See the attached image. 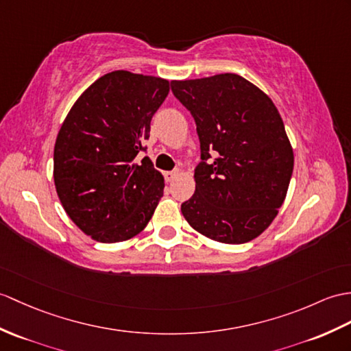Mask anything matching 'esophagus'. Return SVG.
I'll list each match as a JSON object with an SVG mask.
<instances>
[{
  "label": "esophagus",
  "instance_id": "1",
  "mask_svg": "<svg viewBox=\"0 0 351 351\" xmlns=\"http://www.w3.org/2000/svg\"><path fill=\"white\" fill-rule=\"evenodd\" d=\"M178 175H179L178 170H173V172H166V173H165V179H166V182H172L173 179H175Z\"/></svg>",
  "mask_w": 351,
  "mask_h": 351
}]
</instances>
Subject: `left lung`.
Instances as JSON below:
<instances>
[{
	"label": "left lung",
	"instance_id": "1",
	"mask_svg": "<svg viewBox=\"0 0 351 351\" xmlns=\"http://www.w3.org/2000/svg\"><path fill=\"white\" fill-rule=\"evenodd\" d=\"M170 85L193 115L200 141L195 191L181 205L182 215L217 242L252 241L278 214L295 165L278 109L234 73Z\"/></svg>",
	"mask_w": 351,
	"mask_h": 351
}]
</instances>
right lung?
<instances>
[{"mask_svg":"<svg viewBox=\"0 0 351 351\" xmlns=\"http://www.w3.org/2000/svg\"><path fill=\"white\" fill-rule=\"evenodd\" d=\"M169 80L117 70L97 79L73 104L53 149L61 205L94 241L113 243L141 233L165 190L148 157L137 162Z\"/></svg>","mask_w":351,"mask_h":351,"instance_id":"add662e5","label":"right lung"}]
</instances>
